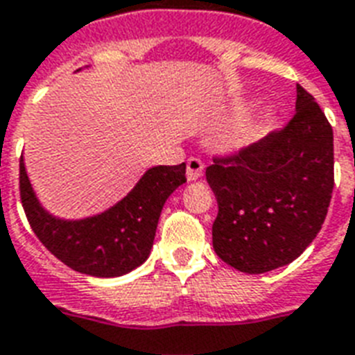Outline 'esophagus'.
Segmentation results:
<instances>
[{
    "mask_svg": "<svg viewBox=\"0 0 355 355\" xmlns=\"http://www.w3.org/2000/svg\"><path fill=\"white\" fill-rule=\"evenodd\" d=\"M203 163H201L198 157H191V159L187 161V180L189 181H196L200 180L201 175H203Z\"/></svg>",
    "mask_w": 355,
    "mask_h": 355,
    "instance_id": "34e87169",
    "label": "esophagus"
}]
</instances>
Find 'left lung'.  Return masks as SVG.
Here are the masks:
<instances>
[{
  "mask_svg": "<svg viewBox=\"0 0 355 355\" xmlns=\"http://www.w3.org/2000/svg\"><path fill=\"white\" fill-rule=\"evenodd\" d=\"M218 201L212 248L249 275L288 266L324 223L334 191V132L297 84L290 124L205 172Z\"/></svg>",
  "mask_w": 355,
  "mask_h": 355,
  "instance_id": "left-lung-1",
  "label": "left lung"
}]
</instances>
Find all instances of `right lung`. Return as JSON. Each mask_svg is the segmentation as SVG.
I'll list each match as a JSON object with an SVG mask.
<instances>
[{
	"label": "right lung",
	"instance_id": "1",
	"mask_svg": "<svg viewBox=\"0 0 355 355\" xmlns=\"http://www.w3.org/2000/svg\"><path fill=\"white\" fill-rule=\"evenodd\" d=\"M185 168V163L152 166L115 205L93 216L67 220L42 205L21 155L19 194L34 234L58 260L78 273L113 279L146 262L163 205L178 187L187 183Z\"/></svg>",
	"mask_w": 355,
	"mask_h": 355
}]
</instances>
